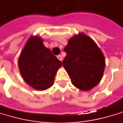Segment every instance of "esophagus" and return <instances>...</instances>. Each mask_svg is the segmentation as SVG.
I'll list each match as a JSON object with an SVG mask.
<instances>
[{
  "label": "esophagus",
  "instance_id": "34e87169",
  "mask_svg": "<svg viewBox=\"0 0 123 123\" xmlns=\"http://www.w3.org/2000/svg\"><path fill=\"white\" fill-rule=\"evenodd\" d=\"M57 58H58V60H60V61H62V60H63V57L61 56L60 55H57Z\"/></svg>",
  "mask_w": 123,
  "mask_h": 123
}]
</instances>
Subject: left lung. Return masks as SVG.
Here are the masks:
<instances>
[{"label": "left lung", "mask_w": 123, "mask_h": 123, "mask_svg": "<svg viewBox=\"0 0 123 123\" xmlns=\"http://www.w3.org/2000/svg\"><path fill=\"white\" fill-rule=\"evenodd\" d=\"M63 50L66 56L63 65L76 87L88 91L100 82L105 58L91 38L80 33L69 39Z\"/></svg>", "instance_id": "obj_1"}]
</instances>
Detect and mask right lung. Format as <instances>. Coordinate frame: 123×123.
<instances>
[{
	"label": "right lung",
	"mask_w": 123,
	"mask_h": 123,
	"mask_svg": "<svg viewBox=\"0 0 123 123\" xmlns=\"http://www.w3.org/2000/svg\"><path fill=\"white\" fill-rule=\"evenodd\" d=\"M23 80L37 90L49 88L62 62L44 47L38 36H31L25 45L18 59Z\"/></svg>",
	"instance_id": "right-lung-1"
}]
</instances>
